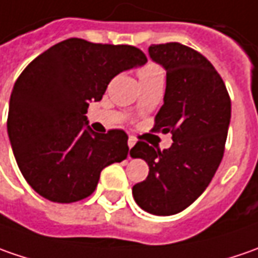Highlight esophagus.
Masks as SVG:
<instances>
[{
	"label": "esophagus",
	"instance_id": "1",
	"mask_svg": "<svg viewBox=\"0 0 258 258\" xmlns=\"http://www.w3.org/2000/svg\"><path fill=\"white\" fill-rule=\"evenodd\" d=\"M135 144H136V139H135V138H132V136H131V138L127 139V146H129V148H134Z\"/></svg>",
	"mask_w": 258,
	"mask_h": 258
}]
</instances>
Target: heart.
<instances>
[{"instance_id":"b5f03b06","label":"heart","mask_w":258,"mask_h":258,"mask_svg":"<svg viewBox=\"0 0 258 258\" xmlns=\"http://www.w3.org/2000/svg\"><path fill=\"white\" fill-rule=\"evenodd\" d=\"M158 75H164L162 69L158 64H155V63H151V61L149 63H145V64H142L138 69V76H139L141 80L148 79V77H154V76Z\"/></svg>"}]
</instances>
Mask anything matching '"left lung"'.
Returning <instances> with one entry per match:
<instances>
[{"label":"left lung","instance_id":"8db88e82","mask_svg":"<svg viewBox=\"0 0 258 258\" xmlns=\"http://www.w3.org/2000/svg\"><path fill=\"white\" fill-rule=\"evenodd\" d=\"M149 57L166 70L164 104L152 131L172 134L158 149L139 141L132 158L149 165L136 183V204L154 215L181 213L205 191L221 164L231 119V100L221 76L201 53L181 43L152 44Z\"/></svg>","mask_w":258,"mask_h":258}]
</instances>
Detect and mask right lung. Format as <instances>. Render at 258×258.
Here are the masks:
<instances>
[{"mask_svg": "<svg viewBox=\"0 0 258 258\" xmlns=\"http://www.w3.org/2000/svg\"><path fill=\"white\" fill-rule=\"evenodd\" d=\"M145 63L146 55L134 45L69 38L25 67L11 93L7 131L35 192L53 203L85 200L103 168L126 159L127 135L122 129L96 134L86 113L114 76Z\"/></svg>", "mask_w": 258, "mask_h": 258, "instance_id": "obj_1", "label": "right lung"}]
</instances>
